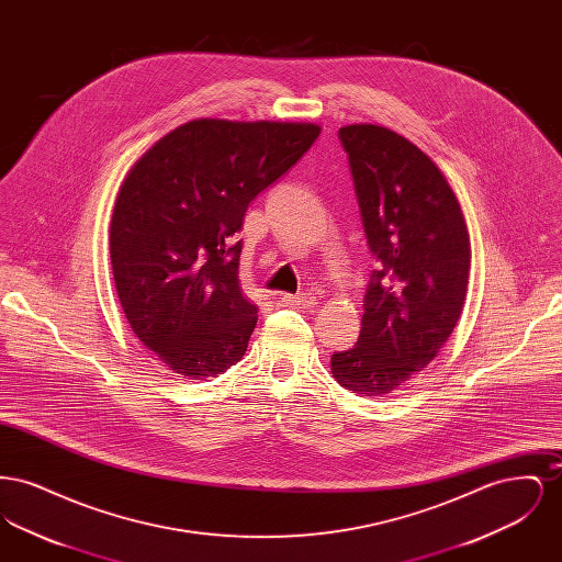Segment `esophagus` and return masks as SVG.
<instances>
[{
  "label": "esophagus",
  "instance_id": "esophagus-1",
  "mask_svg": "<svg viewBox=\"0 0 562 562\" xmlns=\"http://www.w3.org/2000/svg\"><path fill=\"white\" fill-rule=\"evenodd\" d=\"M282 303L289 307H301V310H314L318 305V299L314 294H282Z\"/></svg>",
  "mask_w": 562,
  "mask_h": 562
}]
</instances>
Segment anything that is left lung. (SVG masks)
Returning <instances> with one entry per match:
<instances>
[{"instance_id": "8db88e82", "label": "left lung", "mask_w": 562, "mask_h": 562, "mask_svg": "<svg viewBox=\"0 0 562 562\" xmlns=\"http://www.w3.org/2000/svg\"><path fill=\"white\" fill-rule=\"evenodd\" d=\"M360 206L371 273L358 341L335 351L333 376L385 396L424 371L459 321L470 238L453 189L428 156L373 124L339 131Z\"/></svg>"}]
</instances>
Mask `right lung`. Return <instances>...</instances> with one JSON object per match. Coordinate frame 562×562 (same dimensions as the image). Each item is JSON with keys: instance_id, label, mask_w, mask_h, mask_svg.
<instances>
[{"instance_id": "right-lung-1", "label": "right lung", "mask_w": 562, "mask_h": 562, "mask_svg": "<svg viewBox=\"0 0 562 562\" xmlns=\"http://www.w3.org/2000/svg\"><path fill=\"white\" fill-rule=\"evenodd\" d=\"M314 124L193 120L128 172L111 216V266L134 335L175 373H225L257 305L238 284L248 204L314 145Z\"/></svg>"}]
</instances>
